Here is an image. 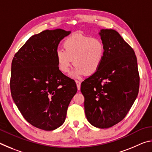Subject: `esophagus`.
Masks as SVG:
<instances>
[{
  "label": "esophagus",
  "mask_w": 152,
  "mask_h": 152,
  "mask_svg": "<svg viewBox=\"0 0 152 152\" xmlns=\"http://www.w3.org/2000/svg\"><path fill=\"white\" fill-rule=\"evenodd\" d=\"M76 86L77 88H78V90L79 91L80 89V84H81V82H80L78 80H76Z\"/></svg>",
  "instance_id": "1"
}]
</instances>
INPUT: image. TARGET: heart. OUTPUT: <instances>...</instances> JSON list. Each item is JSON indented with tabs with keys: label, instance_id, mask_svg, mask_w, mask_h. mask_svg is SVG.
<instances>
[{
	"label": "heart",
	"instance_id": "heart-1",
	"mask_svg": "<svg viewBox=\"0 0 152 152\" xmlns=\"http://www.w3.org/2000/svg\"><path fill=\"white\" fill-rule=\"evenodd\" d=\"M63 49L56 50V57L58 69L64 74L70 71L74 63L75 67L72 73L74 77L84 74L91 75L99 70L106 54L103 42L83 34H74L63 43Z\"/></svg>",
	"mask_w": 152,
	"mask_h": 152
}]
</instances>
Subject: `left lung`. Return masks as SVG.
Instances as JSON below:
<instances>
[{
	"mask_svg": "<svg viewBox=\"0 0 152 152\" xmlns=\"http://www.w3.org/2000/svg\"><path fill=\"white\" fill-rule=\"evenodd\" d=\"M106 48L101 68L81 84L86 119L107 129L125 117L140 88L137 58L133 48L113 29L99 33Z\"/></svg>",
	"mask_w": 152,
	"mask_h": 152,
	"instance_id": "8db88e82",
	"label": "left lung"
}]
</instances>
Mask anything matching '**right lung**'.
Instances as JSON below:
<instances>
[{
	"mask_svg": "<svg viewBox=\"0 0 152 152\" xmlns=\"http://www.w3.org/2000/svg\"><path fill=\"white\" fill-rule=\"evenodd\" d=\"M70 33L57 29L33 35L12 59V98L25 119L41 129L63 124L77 92L76 82L59 70L56 57L59 43Z\"/></svg>",
	"mask_w": 152,
	"mask_h": 152,
	"instance_id": "1",
	"label": "right lung"
}]
</instances>
